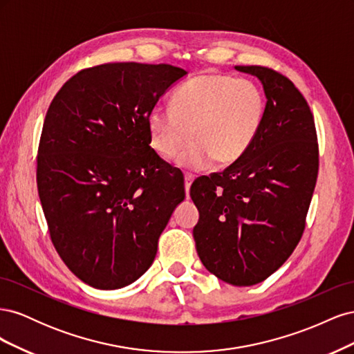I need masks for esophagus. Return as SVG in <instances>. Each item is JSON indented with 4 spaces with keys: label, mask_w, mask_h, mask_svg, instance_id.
<instances>
[{
    "label": "esophagus",
    "mask_w": 354,
    "mask_h": 354,
    "mask_svg": "<svg viewBox=\"0 0 354 354\" xmlns=\"http://www.w3.org/2000/svg\"><path fill=\"white\" fill-rule=\"evenodd\" d=\"M194 176L192 174H185V189H186V195L189 196V189H190V185H192V181H194Z\"/></svg>",
    "instance_id": "obj_1"
}]
</instances>
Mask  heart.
I'll return each instance as SVG.
<instances>
[{"label": "heart", "mask_w": 354, "mask_h": 354, "mask_svg": "<svg viewBox=\"0 0 354 354\" xmlns=\"http://www.w3.org/2000/svg\"><path fill=\"white\" fill-rule=\"evenodd\" d=\"M266 95L257 82L227 73L208 72L186 81L173 93L169 106H153L146 124L153 151L173 158L187 137L192 142L176 162L203 169L214 160L232 164L254 143L266 118Z\"/></svg>", "instance_id": "b5f03b06"}]
</instances>
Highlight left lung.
<instances>
[{"label":"left lung","instance_id":"obj_1","mask_svg":"<svg viewBox=\"0 0 354 354\" xmlns=\"http://www.w3.org/2000/svg\"><path fill=\"white\" fill-rule=\"evenodd\" d=\"M263 84L266 118L251 147L223 173L190 187L199 211L196 251L207 270L234 286L260 283L289 259L303 236L317 180L313 113L285 75L234 66Z\"/></svg>","mask_w":354,"mask_h":354}]
</instances>
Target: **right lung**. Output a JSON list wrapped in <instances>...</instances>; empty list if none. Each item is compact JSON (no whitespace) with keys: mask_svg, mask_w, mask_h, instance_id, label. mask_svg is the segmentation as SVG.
<instances>
[{"mask_svg":"<svg viewBox=\"0 0 354 354\" xmlns=\"http://www.w3.org/2000/svg\"><path fill=\"white\" fill-rule=\"evenodd\" d=\"M187 72L122 62L80 71L47 111L37 186L53 245L97 289L137 281L185 199V180L149 146L146 118Z\"/></svg>","mask_w":354,"mask_h":354,"instance_id":"1","label":"right lung"}]
</instances>
